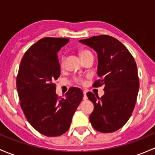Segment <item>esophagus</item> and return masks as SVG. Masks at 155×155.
Instances as JSON below:
<instances>
[{
  "label": "esophagus",
  "instance_id": "34e87169",
  "mask_svg": "<svg viewBox=\"0 0 155 155\" xmlns=\"http://www.w3.org/2000/svg\"><path fill=\"white\" fill-rule=\"evenodd\" d=\"M87 97L86 95V91H83V100H87Z\"/></svg>",
  "mask_w": 155,
  "mask_h": 155
}]
</instances>
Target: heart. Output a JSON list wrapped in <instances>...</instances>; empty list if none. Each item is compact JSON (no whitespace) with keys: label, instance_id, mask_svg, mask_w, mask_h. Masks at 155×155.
I'll list each match as a JSON object with an SVG mask.
<instances>
[{"label":"heart","instance_id":"1","mask_svg":"<svg viewBox=\"0 0 155 155\" xmlns=\"http://www.w3.org/2000/svg\"><path fill=\"white\" fill-rule=\"evenodd\" d=\"M89 54H92V53L89 50H82V51H80V56L81 58H82V59L84 58L85 57H86V56L89 55ZM64 61H65V57L63 55L61 56L60 60V64L61 66H63V65L64 64ZM74 81L76 83L79 84V85H83L84 82H85V80L81 77H76L74 79Z\"/></svg>","mask_w":155,"mask_h":155}]
</instances>
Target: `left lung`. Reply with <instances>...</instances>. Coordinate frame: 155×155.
Here are the masks:
<instances>
[{"label":"left lung","instance_id":"obj_1","mask_svg":"<svg viewBox=\"0 0 155 155\" xmlns=\"http://www.w3.org/2000/svg\"><path fill=\"white\" fill-rule=\"evenodd\" d=\"M79 42L97 53V75L94 87L104 86L101 98L87 92L94 110L89 120L96 130L112 133L122 127L130 117L140 87L135 60L124 45L109 35H99Z\"/></svg>","mask_w":155,"mask_h":155}]
</instances>
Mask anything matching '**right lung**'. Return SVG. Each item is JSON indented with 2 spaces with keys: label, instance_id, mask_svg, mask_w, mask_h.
<instances>
[{
  "label": "right lung",
  "instance_id": "1",
  "mask_svg": "<svg viewBox=\"0 0 155 155\" xmlns=\"http://www.w3.org/2000/svg\"><path fill=\"white\" fill-rule=\"evenodd\" d=\"M68 38L44 37L26 51L20 63L16 87L20 106L28 121L46 137H58L70 128L73 114L83 97L79 87H72L65 98L55 93L54 81L60 76L57 52Z\"/></svg>",
  "mask_w": 155,
  "mask_h": 155
}]
</instances>
